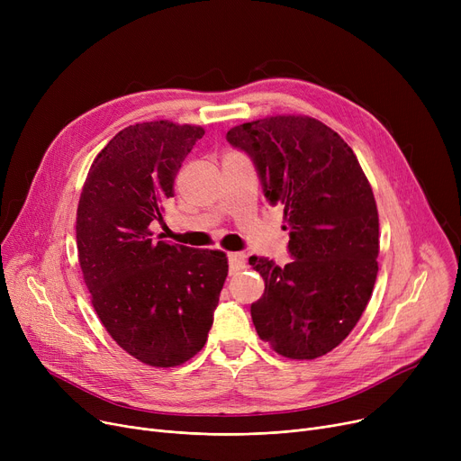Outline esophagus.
Listing matches in <instances>:
<instances>
[{
	"instance_id": "34e87169",
	"label": "esophagus",
	"mask_w": 461,
	"mask_h": 461,
	"mask_svg": "<svg viewBox=\"0 0 461 461\" xmlns=\"http://www.w3.org/2000/svg\"><path fill=\"white\" fill-rule=\"evenodd\" d=\"M228 261H230V275H235L237 271L245 267L247 258H245V254H240V252H230Z\"/></svg>"
}]
</instances>
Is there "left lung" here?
<instances>
[{
	"label": "left lung",
	"instance_id": "obj_1",
	"mask_svg": "<svg viewBox=\"0 0 461 461\" xmlns=\"http://www.w3.org/2000/svg\"><path fill=\"white\" fill-rule=\"evenodd\" d=\"M247 151L265 198L284 205L289 254L249 261L265 292L250 313L278 355L318 358L340 346L366 310L377 278L379 214L368 177L349 145L308 115H269L228 131Z\"/></svg>",
	"mask_w": 461,
	"mask_h": 461
}]
</instances>
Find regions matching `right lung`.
<instances>
[{
  "label": "right lung",
  "mask_w": 461,
  "mask_h": 461,
  "mask_svg": "<svg viewBox=\"0 0 461 461\" xmlns=\"http://www.w3.org/2000/svg\"><path fill=\"white\" fill-rule=\"evenodd\" d=\"M205 131L158 119L119 131L95 157L77 211L91 304L108 334L153 368H174L207 342L228 276L221 250L153 239L186 155Z\"/></svg>",
  "instance_id": "obj_1"
}]
</instances>
